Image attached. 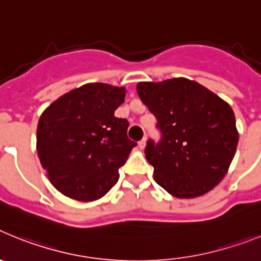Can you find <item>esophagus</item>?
<instances>
[{
    "label": "esophagus",
    "mask_w": 261,
    "mask_h": 261,
    "mask_svg": "<svg viewBox=\"0 0 261 261\" xmlns=\"http://www.w3.org/2000/svg\"><path fill=\"white\" fill-rule=\"evenodd\" d=\"M145 146H146V137H144V138H142V140H141V141L138 142V147H140L141 150H142V149H144Z\"/></svg>",
    "instance_id": "34e87169"
}]
</instances>
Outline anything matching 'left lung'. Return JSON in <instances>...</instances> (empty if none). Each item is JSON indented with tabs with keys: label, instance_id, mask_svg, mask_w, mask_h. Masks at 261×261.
<instances>
[{
	"label": "left lung",
	"instance_id": "obj_1",
	"mask_svg": "<svg viewBox=\"0 0 261 261\" xmlns=\"http://www.w3.org/2000/svg\"><path fill=\"white\" fill-rule=\"evenodd\" d=\"M137 94L156 117L161 141L145 147L154 179L170 195L192 199L226 175L238 145L235 115L225 100L187 78L140 82Z\"/></svg>",
	"mask_w": 261,
	"mask_h": 261
}]
</instances>
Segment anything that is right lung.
I'll return each mask as SVG.
<instances>
[{"mask_svg": "<svg viewBox=\"0 0 261 261\" xmlns=\"http://www.w3.org/2000/svg\"><path fill=\"white\" fill-rule=\"evenodd\" d=\"M125 89L87 84L60 96L41 114L36 150L53 187L78 201H94L117 183L136 142L115 116Z\"/></svg>", "mask_w": 261, "mask_h": 261, "instance_id": "add662e5", "label": "right lung"}]
</instances>
